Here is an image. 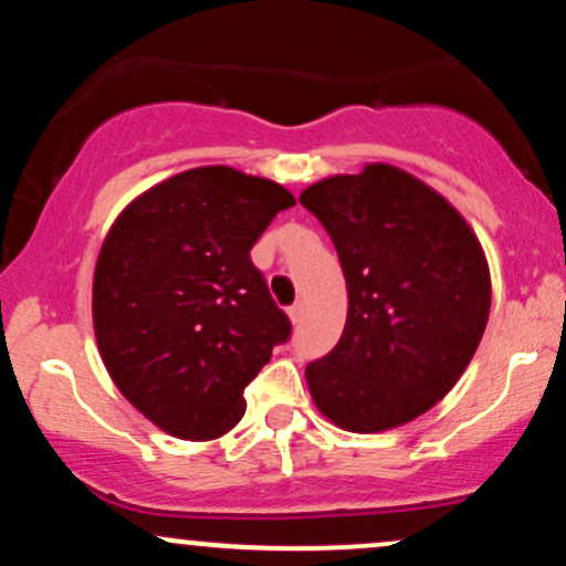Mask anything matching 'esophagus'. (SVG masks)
<instances>
[{"label":"esophagus","instance_id":"34e87169","mask_svg":"<svg viewBox=\"0 0 566 566\" xmlns=\"http://www.w3.org/2000/svg\"><path fill=\"white\" fill-rule=\"evenodd\" d=\"M303 316H305V305L303 303L290 305V319H292V324H301Z\"/></svg>","mask_w":566,"mask_h":566}]
</instances>
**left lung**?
<instances>
[{
  "instance_id": "obj_1",
  "label": "left lung",
  "mask_w": 566,
  "mask_h": 566,
  "mask_svg": "<svg viewBox=\"0 0 566 566\" xmlns=\"http://www.w3.org/2000/svg\"><path fill=\"white\" fill-rule=\"evenodd\" d=\"M348 287L337 346L305 367L316 407L375 433L409 423L458 382L490 316L484 252L458 210L412 175L369 165L305 188Z\"/></svg>"
}]
</instances>
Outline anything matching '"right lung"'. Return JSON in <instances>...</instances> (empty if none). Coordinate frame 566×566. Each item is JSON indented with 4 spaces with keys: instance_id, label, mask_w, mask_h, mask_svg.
Listing matches in <instances>:
<instances>
[{
    "instance_id": "add662e5",
    "label": "right lung",
    "mask_w": 566,
    "mask_h": 566,
    "mask_svg": "<svg viewBox=\"0 0 566 566\" xmlns=\"http://www.w3.org/2000/svg\"><path fill=\"white\" fill-rule=\"evenodd\" d=\"M295 197L231 167H199L122 212L93 282L95 337L122 394L178 439L242 420L244 388L292 337L250 250Z\"/></svg>"
}]
</instances>
